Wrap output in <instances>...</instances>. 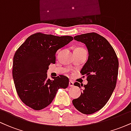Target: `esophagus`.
I'll return each instance as SVG.
<instances>
[{
  "label": "esophagus",
  "mask_w": 131,
  "mask_h": 131,
  "mask_svg": "<svg viewBox=\"0 0 131 131\" xmlns=\"http://www.w3.org/2000/svg\"><path fill=\"white\" fill-rule=\"evenodd\" d=\"M69 86H70V87H73V86H74V82H73L72 81H69Z\"/></svg>",
  "instance_id": "esophagus-1"
}]
</instances>
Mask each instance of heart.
<instances>
[{
	"label": "heart",
	"mask_w": 131,
	"mask_h": 131,
	"mask_svg": "<svg viewBox=\"0 0 131 131\" xmlns=\"http://www.w3.org/2000/svg\"><path fill=\"white\" fill-rule=\"evenodd\" d=\"M83 49V50H84V49H82V48H80V47H78V48H77V49Z\"/></svg>",
	"instance_id": "1"
}]
</instances>
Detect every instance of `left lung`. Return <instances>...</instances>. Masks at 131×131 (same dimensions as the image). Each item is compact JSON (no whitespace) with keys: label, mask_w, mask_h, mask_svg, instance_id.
Here are the masks:
<instances>
[{"label":"left lung","mask_w":131,"mask_h":131,"mask_svg":"<svg viewBox=\"0 0 131 131\" xmlns=\"http://www.w3.org/2000/svg\"><path fill=\"white\" fill-rule=\"evenodd\" d=\"M74 39L86 46L89 58L81 71V74L87 76L88 82L84 86L78 82L74 84L83 89L73 104L79 112L90 115L102 109L112 96L116 84L118 59L108 41L97 33L81 34Z\"/></svg>","instance_id":"obj_1"}]
</instances>
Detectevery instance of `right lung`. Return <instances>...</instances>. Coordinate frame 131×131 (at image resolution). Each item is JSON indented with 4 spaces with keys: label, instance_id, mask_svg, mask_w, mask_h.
I'll return each mask as SVG.
<instances>
[{
    "label": "right lung",
    "instance_id": "right-lung-1",
    "mask_svg": "<svg viewBox=\"0 0 131 131\" xmlns=\"http://www.w3.org/2000/svg\"><path fill=\"white\" fill-rule=\"evenodd\" d=\"M73 40L37 32L22 43L13 57L12 74L19 99L31 108L40 110L52 103L60 88L66 89L69 79L63 75L47 79V71L55 63L57 51Z\"/></svg>",
    "mask_w": 131,
    "mask_h": 131
}]
</instances>
